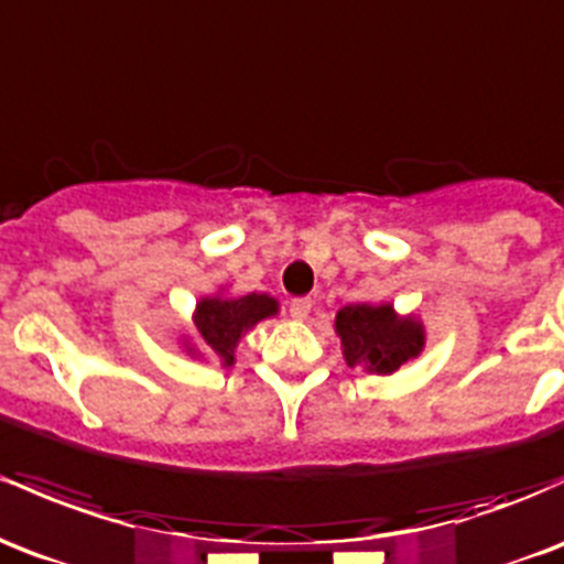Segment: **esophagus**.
Returning <instances> with one entry per match:
<instances>
[{"label":"esophagus","instance_id":"1","mask_svg":"<svg viewBox=\"0 0 564 564\" xmlns=\"http://www.w3.org/2000/svg\"><path fill=\"white\" fill-rule=\"evenodd\" d=\"M313 311V300H294L292 305H289V313H292L294 321H305L307 315Z\"/></svg>","mask_w":564,"mask_h":564}]
</instances>
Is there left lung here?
<instances>
[{
  "mask_svg": "<svg viewBox=\"0 0 564 564\" xmlns=\"http://www.w3.org/2000/svg\"><path fill=\"white\" fill-rule=\"evenodd\" d=\"M334 332L343 345L345 364L369 375L399 372L425 348L423 321L414 313L401 315L391 302H356L339 307Z\"/></svg>",
  "mask_w": 564,
  "mask_h": 564,
  "instance_id": "8db88e82",
  "label": "left lung"
}]
</instances>
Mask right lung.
I'll use <instances>...</instances> for the list:
<instances>
[{
    "label": "right lung",
    "mask_w": 564,
    "mask_h": 564,
    "mask_svg": "<svg viewBox=\"0 0 564 564\" xmlns=\"http://www.w3.org/2000/svg\"><path fill=\"white\" fill-rule=\"evenodd\" d=\"M278 311H281V305L268 292L232 296L227 294V289H219L216 294H206L195 302V311H192L195 332H192V337L182 334L178 343L189 358H214L221 367H232L240 339L259 321L272 318Z\"/></svg>",
    "instance_id": "right-lung-1"
}]
</instances>
